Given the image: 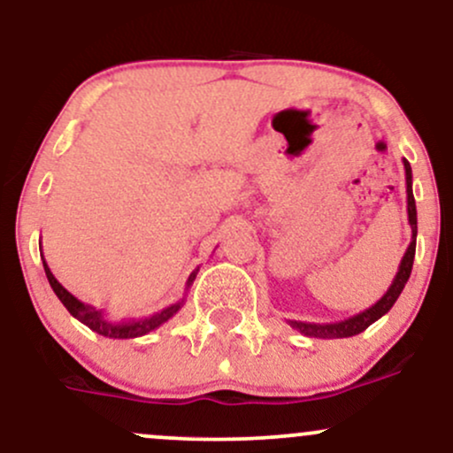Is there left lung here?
<instances>
[{"label":"left lung","instance_id":"8db88e82","mask_svg":"<svg viewBox=\"0 0 453 453\" xmlns=\"http://www.w3.org/2000/svg\"><path fill=\"white\" fill-rule=\"evenodd\" d=\"M404 165V180H406V213H409V225H411V243L406 248L403 261H400L398 273L391 280L389 288L385 291L383 297L377 303H372L370 308H365L364 312L355 314V317L344 319V321L336 323H306V321H288L293 329H297L299 334L308 338H350L362 334L364 329H368L374 321H379L383 314H388L391 306L395 303V299L403 293L404 284L409 282L411 269H413V258H415V242H418V210H415V196H413V171H411L409 160H403Z\"/></svg>","mask_w":453,"mask_h":453}]
</instances>
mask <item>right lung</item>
<instances>
[{"instance_id":"obj_1","label":"right lung","mask_w":453,"mask_h":453,"mask_svg":"<svg viewBox=\"0 0 453 453\" xmlns=\"http://www.w3.org/2000/svg\"><path fill=\"white\" fill-rule=\"evenodd\" d=\"M42 263H44V273H47L50 288H53L55 295H58L59 302L64 303L65 310H68V312L73 314L76 321L88 325L91 332L100 334V336H104V338H113V340L141 338V336H145V334H150V332H154V329H158L162 323H166V321H169V319L175 317V314L181 310V306H184V303H186L188 288L192 287V282H195L196 273H199V269H195V272L190 273V278H188V282H186V295L180 299V302L171 303L169 308L160 310V312L151 314V317H145V319H132V321H111V319L106 317L104 310H98V308L89 306V303L81 302V299H76L74 295L68 291V288H64L62 284H59L58 278L53 276V272H50V269H49L47 261H44V257H42Z\"/></svg>"}]
</instances>
